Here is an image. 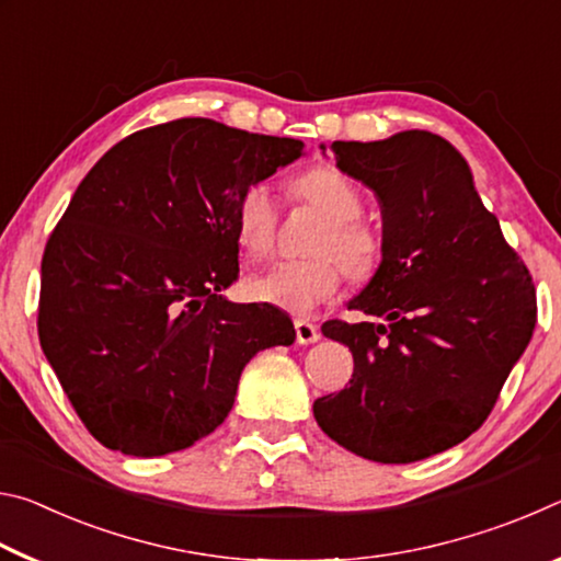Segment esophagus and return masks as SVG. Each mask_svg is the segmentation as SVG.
<instances>
[{
    "mask_svg": "<svg viewBox=\"0 0 561 561\" xmlns=\"http://www.w3.org/2000/svg\"><path fill=\"white\" fill-rule=\"evenodd\" d=\"M294 331H297V344L307 346V344H314V341H319V327L314 324V321L309 319H297L294 321Z\"/></svg>",
    "mask_w": 561,
    "mask_h": 561,
    "instance_id": "34e87169",
    "label": "esophagus"
}]
</instances>
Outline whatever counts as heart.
I'll return each mask as SVG.
<instances>
[{"mask_svg":"<svg viewBox=\"0 0 561 561\" xmlns=\"http://www.w3.org/2000/svg\"><path fill=\"white\" fill-rule=\"evenodd\" d=\"M291 193L327 217L309 244V252L319 257L287 260L254 272L247 279V289L257 301L291 314H309L336 294L341 284L339 266L354 282L374 277L381 267V240L371 227L360 222L364 195L339 168L314 165L304 170L291 180ZM277 227L279 213L270 187L264 183L247 185L234 203V230L242 250L267 254L274 247Z\"/></svg>","mask_w":561,"mask_h":561,"instance_id":"heart-1","label":"heart"}]
</instances>
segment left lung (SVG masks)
I'll use <instances>...</instances> for the list:
<instances>
[{"label":"left lung","instance_id":"1","mask_svg":"<svg viewBox=\"0 0 561 561\" xmlns=\"http://www.w3.org/2000/svg\"><path fill=\"white\" fill-rule=\"evenodd\" d=\"M331 150L381 205V267L348 307L383 324L321 327L351 348L354 376L317 398L314 417L360 458H431L488 421L535 331V282L448 140L403 130Z\"/></svg>","mask_w":561,"mask_h":561}]
</instances>
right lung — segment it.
Returning <instances> with one entry per match:
<instances>
[{
	"label": "right lung",
	"instance_id": "obj_1",
	"mask_svg": "<svg viewBox=\"0 0 561 561\" xmlns=\"http://www.w3.org/2000/svg\"><path fill=\"white\" fill-rule=\"evenodd\" d=\"M301 148L178 118L130 133L76 187L44 250L36 327L101 445L136 458L190 448L232 411L250 358L297 336L279 309L220 291L240 274L237 195Z\"/></svg>",
	"mask_w": 561,
	"mask_h": 561
}]
</instances>
